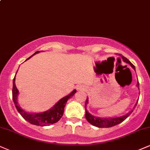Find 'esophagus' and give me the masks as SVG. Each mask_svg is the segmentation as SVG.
<instances>
[{
  "mask_svg": "<svg viewBox=\"0 0 150 150\" xmlns=\"http://www.w3.org/2000/svg\"><path fill=\"white\" fill-rule=\"evenodd\" d=\"M77 89H79L80 90V89H82H82H84V87H82V86H78V88H77Z\"/></svg>",
  "mask_w": 150,
  "mask_h": 150,
  "instance_id": "1",
  "label": "esophagus"
}]
</instances>
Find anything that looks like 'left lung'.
I'll return each instance as SVG.
<instances>
[{"mask_svg":"<svg viewBox=\"0 0 150 150\" xmlns=\"http://www.w3.org/2000/svg\"><path fill=\"white\" fill-rule=\"evenodd\" d=\"M122 59H123V61H125L126 63L127 64H129L131 65V66L132 67L133 69L136 70L135 68V66H133V64H132L131 63V61H129V59H127V58L122 57ZM137 86L139 87V82H138L137 83ZM138 100H137L136 103L135 104L134 108H136V106L137 105V103H138ZM88 104V98H86V100L85 102V110H86V113H85V117L86 119V120L88 121V122H89L90 124H92V125L95 126V127H98V128H109V127H114L115 125H117V124L122 123L123 121H124L132 113V112L133 111V110H132L131 111H130L129 112H128L127 115H124V116L120 117H115V118H100V117H94L93 115H91L90 113H89V112L86 110V105Z\"/></svg>","mask_w":150,"mask_h":150,"instance_id":"8db88e82","label":"left lung"}]
</instances>
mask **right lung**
<instances>
[{"label":"right lung","instance_id":"1","mask_svg":"<svg viewBox=\"0 0 150 150\" xmlns=\"http://www.w3.org/2000/svg\"><path fill=\"white\" fill-rule=\"evenodd\" d=\"M39 51L35 52L31 57H33L35 54L39 53ZM31 57L27 59L26 60L29 59ZM75 93H76V89H74L70 94H68L66 96L60 99L54 105V107H52L49 110H47L44 112L32 113L31 114V113L26 112L23 109H21L20 105L18 103L17 96L18 94H19V91H18L17 86L15 85V77L13 79L12 99H13L14 105H15V107L17 108V111L19 112V114L22 116V117L25 120H26L29 123L36 126H41V127H43V126H49L50 124H54L56 122H57L58 121L60 120V119L62 117L63 115H64V108L66 106V104L67 103L68 100L70 97H73Z\"/></svg>","mask_w":150,"mask_h":150}]
</instances>
